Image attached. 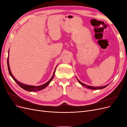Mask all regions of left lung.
<instances>
[{"label": "left lung", "instance_id": "8db88e82", "mask_svg": "<svg viewBox=\"0 0 127 127\" xmlns=\"http://www.w3.org/2000/svg\"><path fill=\"white\" fill-rule=\"evenodd\" d=\"M77 80H78V82H79L80 84H81L82 85H83V86H85V87H87V88H90V89H92V90H99V89H102V88H105V87H106L107 86L109 85H105V86H101V87H94V86H88V85H86V84H84V83H82V82H80L78 79H77Z\"/></svg>", "mask_w": 127, "mask_h": 127}]
</instances>
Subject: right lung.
Returning <instances> with one entry per match:
<instances>
[{"label": "right lung", "mask_w": 127, "mask_h": 127, "mask_svg": "<svg viewBox=\"0 0 127 127\" xmlns=\"http://www.w3.org/2000/svg\"><path fill=\"white\" fill-rule=\"evenodd\" d=\"M8 53H9V52H8ZM7 66H8V71H9V74L11 76V77H12L13 79L14 80V81L16 82L18 84V85L20 86L21 88H22L23 89H24V90H25V91H29V92H35V91H40V90L44 89V88H45L46 87H47L49 85V84H50V83L51 82V81L52 80V79L53 78V77H54L55 71H56V68L55 70L54 71V72H53V75L52 76V77L51 78V79H50L47 83H46L43 84V85H40V86H30V85H25V84H22V83H21L20 82H19L18 81H17V80L16 79H15V78L13 76L12 74H11L9 64V61H8V58H7Z\"/></svg>", "instance_id": "right-lung-1"}]
</instances>
